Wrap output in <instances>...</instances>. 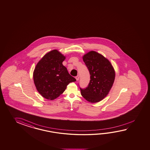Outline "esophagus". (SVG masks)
Returning <instances> with one entry per match:
<instances>
[{
	"label": "esophagus",
	"instance_id": "1",
	"mask_svg": "<svg viewBox=\"0 0 150 150\" xmlns=\"http://www.w3.org/2000/svg\"><path fill=\"white\" fill-rule=\"evenodd\" d=\"M76 81H78L79 79V76L78 75V76L76 77Z\"/></svg>",
	"mask_w": 150,
	"mask_h": 150
}]
</instances>
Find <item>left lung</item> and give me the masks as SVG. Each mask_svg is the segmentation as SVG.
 <instances>
[{"label": "left lung", "instance_id": "1", "mask_svg": "<svg viewBox=\"0 0 150 150\" xmlns=\"http://www.w3.org/2000/svg\"><path fill=\"white\" fill-rule=\"evenodd\" d=\"M88 69L91 80L85 89L80 88L81 94L89 102H99L108 95L115 81V73L109 59L94 50L82 56Z\"/></svg>", "mask_w": 150, "mask_h": 150}]
</instances>
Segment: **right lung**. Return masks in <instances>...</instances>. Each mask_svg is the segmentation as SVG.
<instances>
[{
  "instance_id": "right-lung-1",
  "label": "right lung",
  "mask_w": 150,
  "mask_h": 150,
  "mask_svg": "<svg viewBox=\"0 0 150 150\" xmlns=\"http://www.w3.org/2000/svg\"><path fill=\"white\" fill-rule=\"evenodd\" d=\"M66 59L57 50L46 53L36 65L33 73L37 90L43 97L55 100L66 89L69 83L76 79L69 74L62 64Z\"/></svg>"
}]
</instances>
